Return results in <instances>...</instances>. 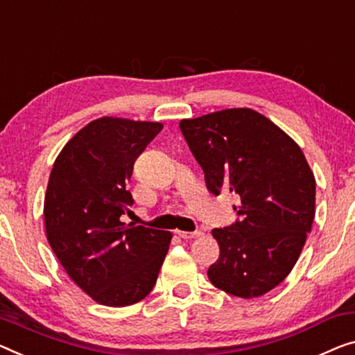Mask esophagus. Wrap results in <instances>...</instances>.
I'll return each mask as SVG.
<instances>
[{
    "label": "esophagus",
    "instance_id": "34e87169",
    "mask_svg": "<svg viewBox=\"0 0 355 355\" xmlns=\"http://www.w3.org/2000/svg\"><path fill=\"white\" fill-rule=\"evenodd\" d=\"M177 234H178V237H182V239H184V241H191V239H198V237L202 236L204 232L202 231H193V232L177 231Z\"/></svg>",
    "mask_w": 355,
    "mask_h": 355
}]
</instances>
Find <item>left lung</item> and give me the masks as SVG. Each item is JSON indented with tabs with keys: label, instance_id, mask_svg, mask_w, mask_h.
Segmentation results:
<instances>
[{
	"label": "left lung",
	"instance_id": "left-lung-1",
	"mask_svg": "<svg viewBox=\"0 0 355 355\" xmlns=\"http://www.w3.org/2000/svg\"><path fill=\"white\" fill-rule=\"evenodd\" d=\"M207 189L230 191L239 220L211 236L220 257L207 276L216 288L255 298L292 271L315 215V178L293 139L250 108L180 121Z\"/></svg>",
	"mask_w": 355,
	"mask_h": 355
}]
</instances>
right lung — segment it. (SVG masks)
I'll use <instances>...</instances> for the list:
<instances>
[{"mask_svg": "<svg viewBox=\"0 0 355 355\" xmlns=\"http://www.w3.org/2000/svg\"><path fill=\"white\" fill-rule=\"evenodd\" d=\"M161 123L103 116L57 156L44 198L49 245L83 292L98 304L139 303L155 287L172 234L121 221L134 204L125 187L134 162Z\"/></svg>", "mask_w": 355, "mask_h": 355, "instance_id": "right-lung-1", "label": "right lung"}]
</instances>
